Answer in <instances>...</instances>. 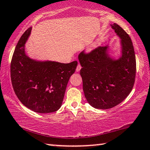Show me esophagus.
<instances>
[{
  "label": "esophagus",
  "mask_w": 150,
  "mask_h": 150,
  "mask_svg": "<svg viewBox=\"0 0 150 150\" xmlns=\"http://www.w3.org/2000/svg\"><path fill=\"white\" fill-rule=\"evenodd\" d=\"M81 64H79H79L77 65V68H76V71L79 72L81 70Z\"/></svg>",
  "instance_id": "obj_1"
}]
</instances>
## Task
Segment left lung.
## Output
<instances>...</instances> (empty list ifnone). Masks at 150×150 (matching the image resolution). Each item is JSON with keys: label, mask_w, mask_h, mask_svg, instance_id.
<instances>
[{"label": "left lung", "mask_w": 150, "mask_h": 150, "mask_svg": "<svg viewBox=\"0 0 150 150\" xmlns=\"http://www.w3.org/2000/svg\"><path fill=\"white\" fill-rule=\"evenodd\" d=\"M111 26L121 38L120 59L112 60L108 56V46H98L88 53L83 51L79 55L85 96L98 109L115 107L122 102L135 82L136 62L132 40L119 25Z\"/></svg>", "instance_id": "obj_1"}]
</instances>
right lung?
I'll return each instance as SVG.
<instances>
[{"mask_svg": "<svg viewBox=\"0 0 150 150\" xmlns=\"http://www.w3.org/2000/svg\"><path fill=\"white\" fill-rule=\"evenodd\" d=\"M30 31L29 28L22 34L12 55V87L20 102L30 110L54 112L62 106L67 83L75 71L77 62H39L30 59L25 54L24 44Z\"/></svg>", "mask_w": 150, "mask_h": 150, "instance_id": "right-lung-1", "label": "right lung"}]
</instances>
